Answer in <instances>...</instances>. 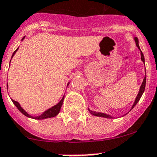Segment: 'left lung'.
<instances>
[{
    "label": "left lung",
    "mask_w": 157,
    "mask_h": 157,
    "mask_svg": "<svg viewBox=\"0 0 157 157\" xmlns=\"http://www.w3.org/2000/svg\"><path fill=\"white\" fill-rule=\"evenodd\" d=\"M134 40H135V42H136L137 46H138L139 50H140V48H139V40H138V38L135 37V38H134ZM141 59H142V60H143V62H144V63H145V60H144V54L142 53V51H141ZM145 86H146V76H145V77H144V81H143V83H142L141 87H140V90H139V94H138V96H137L136 99H135V102H134V105H133V107H132V108H133V107H134V106H135V105L137 104V103H138V102H139V99H140V98H141L142 95H143V94H144V90H145ZM90 112L93 115H94V116H97V117H107V118H112V117H110L109 115L104 114V113H100V112H92V111H90Z\"/></svg>",
    "instance_id": "8db88e82"
}]
</instances>
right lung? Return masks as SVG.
<instances>
[{"instance_id":"obj_1","label":"right lung","mask_w":157,"mask_h":157,"mask_svg":"<svg viewBox=\"0 0 157 157\" xmlns=\"http://www.w3.org/2000/svg\"><path fill=\"white\" fill-rule=\"evenodd\" d=\"M24 39V37L23 38V40ZM18 49L13 52V55H12V57L14 55V54H15V52L18 50ZM63 98L64 97L61 99V101L59 102V103L57 105H55V106H54V107H52L51 108H50V109H48L47 111H45L43 114H41L40 116H39V117H31L30 115L28 114L27 112L24 111V110L22 108V107H20V105H19V103H18V102H16V101L13 100L12 99V101H13V104L15 105L16 107H17V108H18L19 111H20L22 113H23L24 116H26V117H33V118H34V119H37V120H41V119H45V118H50V117H55V116H57V115L59 114V111H60V109H61V107H62V104H63Z\"/></svg>"}]
</instances>
